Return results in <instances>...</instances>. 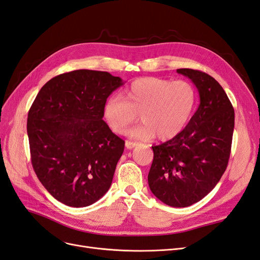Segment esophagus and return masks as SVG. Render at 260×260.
I'll return each instance as SVG.
<instances>
[{"label":"esophagus","mask_w":260,"mask_h":260,"mask_svg":"<svg viewBox=\"0 0 260 260\" xmlns=\"http://www.w3.org/2000/svg\"><path fill=\"white\" fill-rule=\"evenodd\" d=\"M138 145H139L138 142H132V141H125V147L129 148V149L135 148Z\"/></svg>","instance_id":"esophagus-1"}]
</instances>
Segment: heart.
<instances>
[{
    "label": "heart",
    "mask_w": 260,
    "mask_h": 260,
    "mask_svg": "<svg viewBox=\"0 0 260 260\" xmlns=\"http://www.w3.org/2000/svg\"><path fill=\"white\" fill-rule=\"evenodd\" d=\"M196 104V92L183 80L171 82L159 78H140L122 93L106 99L103 117L114 132L123 133L138 115L141 123L128 135L139 140L157 136L161 141L177 137L191 119Z\"/></svg>",
    "instance_id": "1"
}]
</instances>
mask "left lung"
Listing matches in <instances>:
<instances>
[{"mask_svg":"<svg viewBox=\"0 0 260 260\" xmlns=\"http://www.w3.org/2000/svg\"><path fill=\"white\" fill-rule=\"evenodd\" d=\"M199 90L200 105L186 127L162 144L152 146L148 185L171 207L200 202L216 186L229 161L234 109L222 86L200 70L181 68Z\"/></svg>","mask_w":260,"mask_h":260,"instance_id":"1","label":"left lung"}]
</instances>
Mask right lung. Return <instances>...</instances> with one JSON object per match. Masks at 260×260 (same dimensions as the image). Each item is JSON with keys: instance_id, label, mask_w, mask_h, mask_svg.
<instances>
[{"instance_id": "right-lung-1", "label": "right lung", "mask_w": 260, "mask_h": 260, "mask_svg": "<svg viewBox=\"0 0 260 260\" xmlns=\"http://www.w3.org/2000/svg\"><path fill=\"white\" fill-rule=\"evenodd\" d=\"M123 84L106 72L80 69L46 82L27 121L31 162L58 202L85 207L111 187L124 141L103 120L106 99Z\"/></svg>"}]
</instances>
